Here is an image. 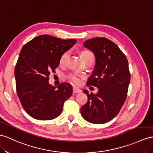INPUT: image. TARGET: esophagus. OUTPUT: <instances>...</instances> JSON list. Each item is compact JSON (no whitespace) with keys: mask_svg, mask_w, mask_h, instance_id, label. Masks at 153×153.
Segmentation results:
<instances>
[{"mask_svg":"<svg viewBox=\"0 0 153 153\" xmlns=\"http://www.w3.org/2000/svg\"><path fill=\"white\" fill-rule=\"evenodd\" d=\"M82 91L80 90V89H78L76 88H73V94H77V93H80Z\"/></svg>","mask_w":153,"mask_h":153,"instance_id":"esophagus-1","label":"esophagus"}]
</instances>
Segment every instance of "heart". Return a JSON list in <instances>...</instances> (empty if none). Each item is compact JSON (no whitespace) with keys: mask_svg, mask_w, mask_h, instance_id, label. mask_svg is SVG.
<instances>
[{"mask_svg":"<svg viewBox=\"0 0 153 153\" xmlns=\"http://www.w3.org/2000/svg\"><path fill=\"white\" fill-rule=\"evenodd\" d=\"M68 54H69V52L68 51L65 52L64 53H63L62 54L60 58H59V64L61 65L64 64L67 57L68 56ZM80 58L82 59V60L84 61V59H86L88 58H94V55H93V54L90 51H82L80 52ZM68 79L71 82L75 84L76 85H79L81 83V80L82 79L83 77L79 74L75 73H72L69 74L68 76Z\"/></svg>","mask_w":153,"mask_h":153,"instance_id":"1","label":"heart"}]
</instances>
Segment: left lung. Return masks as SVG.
I'll return each mask as SVG.
<instances>
[{"instance_id": "obj_1", "label": "left lung", "mask_w": 153, "mask_h": 153, "mask_svg": "<svg viewBox=\"0 0 153 153\" xmlns=\"http://www.w3.org/2000/svg\"><path fill=\"white\" fill-rule=\"evenodd\" d=\"M84 47L94 53L96 59L87 85L97 87L98 92L83 90L88 99L80 112L89 123H106L120 112L127 97L130 80L128 60L117 45L105 38L86 40Z\"/></svg>"}]
</instances>
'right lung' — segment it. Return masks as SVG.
<instances>
[{
    "instance_id": "1",
    "label": "right lung",
    "mask_w": 153,
    "mask_h": 153,
    "mask_svg": "<svg viewBox=\"0 0 153 153\" xmlns=\"http://www.w3.org/2000/svg\"><path fill=\"white\" fill-rule=\"evenodd\" d=\"M76 40L62 39L49 35L36 37L22 48L15 68L17 95L24 110L38 120H51L61 114L64 103L72 95L69 83L57 87L48 83L59 58Z\"/></svg>"
}]
</instances>
